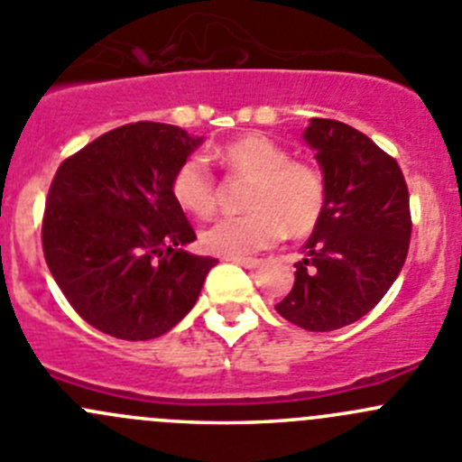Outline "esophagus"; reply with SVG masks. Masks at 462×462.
<instances>
[{"instance_id": "esophagus-1", "label": "esophagus", "mask_w": 462, "mask_h": 462, "mask_svg": "<svg viewBox=\"0 0 462 462\" xmlns=\"http://www.w3.org/2000/svg\"><path fill=\"white\" fill-rule=\"evenodd\" d=\"M232 261L239 265H244V268H248V270H254L261 265V259H253V257H235Z\"/></svg>"}]
</instances>
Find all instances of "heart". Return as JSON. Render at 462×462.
<instances>
[{"label": "heart", "instance_id": "1", "mask_svg": "<svg viewBox=\"0 0 462 462\" xmlns=\"http://www.w3.org/2000/svg\"><path fill=\"white\" fill-rule=\"evenodd\" d=\"M214 161L236 179L250 180L244 209L201 232V245L218 257H245L270 248L283 235L306 236L326 209V180L315 165L291 161L286 147L263 134H245L214 149ZM170 192L176 205L205 218L217 209V180L201 156H189L174 170Z\"/></svg>", "mask_w": 462, "mask_h": 462}]
</instances>
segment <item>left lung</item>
<instances>
[{
	"mask_svg": "<svg viewBox=\"0 0 462 462\" xmlns=\"http://www.w3.org/2000/svg\"><path fill=\"white\" fill-rule=\"evenodd\" d=\"M304 141L326 180V209L274 309L315 333L365 318L398 279L411 239L409 189L395 158L339 120L310 118Z\"/></svg>",
	"mask_w": 462,
	"mask_h": 462,
	"instance_id": "1",
	"label": "left lung"
}]
</instances>
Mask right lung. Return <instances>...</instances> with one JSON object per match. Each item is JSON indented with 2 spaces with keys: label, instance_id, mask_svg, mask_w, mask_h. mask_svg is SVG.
I'll return each mask as SVG.
<instances>
[{
  "label": "right lung",
  "instance_id": "1",
  "mask_svg": "<svg viewBox=\"0 0 462 462\" xmlns=\"http://www.w3.org/2000/svg\"><path fill=\"white\" fill-rule=\"evenodd\" d=\"M203 143L165 123L102 134L55 171L42 245L55 283L87 324L129 342L174 328L197 304L217 259L170 192L176 167Z\"/></svg>",
  "mask_w": 462,
  "mask_h": 462
}]
</instances>
